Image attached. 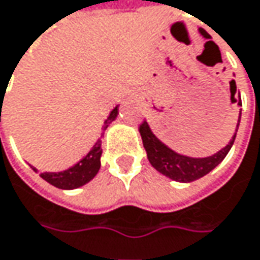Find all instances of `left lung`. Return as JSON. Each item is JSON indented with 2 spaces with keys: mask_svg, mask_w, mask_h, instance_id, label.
<instances>
[{
  "mask_svg": "<svg viewBox=\"0 0 260 260\" xmlns=\"http://www.w3.org/2000/svg\"><path fill=\"white\" fill-rule=\"evenodd\" d=\"M201 32L205 38H208V33H205V30L201 29ZM231 87L235 90L234 92L231 90L233 102H237L241 107V98H234L236 90H237L234 80L230 82V89ZM240 118L241 110L240 114H239V121H237L236 133L239 130ZM139 132H140V136H142V140H143V146L146 149L150 165L156 171H159L161 174L167 175L171 180L180 181V183L194 181V180H198V178L208 174L209 171H212L215 167L227 156V153L231 149L233 143H234V139H236V133H234V136L230 140V143H228L227 146L222 148L219 152H216L212 156H208V158H190V156H184V155H178V153H175L174 150L170 149L168 146H165L162 142L150 132V127L148 125L146 121H143L139 125Z\"/></svg>",
  "mask_w": 260,
  "mask_h": 260,
  "instance_id": "left-lung-1",
  "label": "left lung"
}]
</instances>
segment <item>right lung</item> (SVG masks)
Listing matches in <instances>:
<instances>
[{
  "label": "right lung",
  "mask_w": 260,
  "mask_h": 260,
  "mask_svg": "<svg viewBox=\"0 0 260 260\" xmlns=\"http://www.w3.org/2000/svg\"><path fill=\"white\" fill-rule=\"evenodd\" d=\"M117 114H118V108L115 107L110 112L108 118L105 120V125L102 127L104 130L108 127V124L111 121L115 120ZM101 145H102V140L99 139L96 143L93 145L92 150L86 155L80 162H77L72 168H69L66 171H61V173H42L41 177L45 181H48L49 184H52V186L58 188H66V190L83 186L98 174V171L101 168V155H102ZM33 170L36 171V168H33Z\"/></svg>",
  "instance_id": "add662e5"
}]
</instances>
